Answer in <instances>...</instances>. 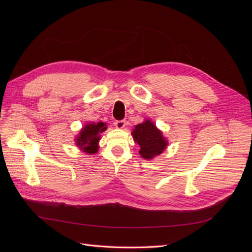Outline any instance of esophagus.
I'll use <instances>...</instances> for the list:
<instances>
[{
  "label": "esophagus",
  "mask_w": 252,
  "mask_h": 252,
  "mask_svg": "<svg viewBox=\"0 0 252 252\" xmlns=\"http://www.w3.org/2000/svg\"><path fill=\"white\" fill-rule=\"evenodd\" d=\"M114 125H116V127L119 128V129H123L125 127V125H126V122L124 120L116 121V122H114Z\"/></svg>",
  "instance_id": "esophagus-1"
}]
</instances>
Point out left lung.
<instances>
[{"instance_id": "8db88e82", "label": "left lung", "mask_w": 252, "mask_h": 252, "mask_svg": "<svg viewBox=\"0 0 252 252\" xmlns=\"http://www.w3.org/2000/svg\"><path fill=\"white\" fill-rule=\"evenodd\" d=\"M132 138L140 145L139 154L143 158L151 159L161 155L167 147V140L161 130L150 120H145L143 123L134 126L131 132Z\"/></svg>"}]
</instances>
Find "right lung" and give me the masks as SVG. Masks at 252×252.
I'll return each instance as SVG.
<instances>
[{"instance_id": "add662e5", "label": "right lung", "mask_w": 252, "mask_h": 252, "mask_svg": "<svg viewBox=\"0 0 252 252\" xmlns=\"http://www.w3.org/2000/svg\"><path fill=\"white\" fill-rule=\"evenodd\" d=\"M106 124L103 122L98 123H87L84 126L75 139L77 146L86 154H96L98 149V141L101 139V133L106 130Z\"/></svg>"}]
</instances>
